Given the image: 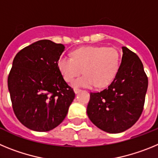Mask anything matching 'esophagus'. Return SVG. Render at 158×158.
Instances as JSON below:
<instances>
[{"label": "esophagus", "mask_w": 158, "mask_h": 158, "mask_svg": "<svg viewBox=\"0 0 158 158\" xmlns=\"http://www.w3.org/2000/svg\"><path fill=\"white\" fill-rule=\"evenodd\" d=\"M81 91V89H74V93H80V92Z\"/></svg>", "instance_id": "obj_1"}]
</instances>
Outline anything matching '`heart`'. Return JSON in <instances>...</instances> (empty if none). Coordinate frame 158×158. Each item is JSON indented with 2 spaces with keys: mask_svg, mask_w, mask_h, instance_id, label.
Listing matches in <instances>:
<instances>
[{
  "mask_svg": "<svg viewBox=\"0 0 158 158\" xmlns=\"http://www.w3.org/2000/svg\"><path fill=\"white\" fill-rule=\"evenodd\" d=\"M120 65V54L115 47L88 46L72 52V58L62 55L58 61V67L62 77L73 82V87L103 88L108 85L116 75Z\"/></svg>",
  "mask_w": 158,
  "mask_h": 158,
  "instance_id": "b5f03b06",
  "label": "heart"
}]
</instances>
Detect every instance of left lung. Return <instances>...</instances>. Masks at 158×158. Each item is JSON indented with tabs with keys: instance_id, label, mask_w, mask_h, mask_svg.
Listing matches in <instances>:
<instances>
[{
	"instance_id": "obj_1",
	"label": "left lung",
	"mask_w": 158,
	"mask_h": 158,
	"mask_svg": "<svg viewBox=\"0 0 158 158\" xmlns=\"http://www.w3.org/2000/svg\"><path fill=\"white\" fill-rule=\"evenodd\" d=\"M118 70L107 89L90 93L87 107L89 119L102 131L121 133L138 121L143 110L148 77L140 58L123 47Z\"/></svg>"
}]
</instances>
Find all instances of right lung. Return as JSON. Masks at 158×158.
<instances>
[{
	"mask_svg": "<svg viewBox=\"0 0 158 158\" xmlns=\"http://www.w3.org/2000/svg\"><path fill=\"white\" fill-rule=\"evenodd\" d=\"M65 47L43 40L16 54L8 77L12 108L18 120L35 131H49L66 116L75 97L58 67Z\"/></svg>",
	"mask_w": 158,
	"mask_h": 158,
	"instance_id": "obj_1",
	"label": "right lung"
}]
</instances>
